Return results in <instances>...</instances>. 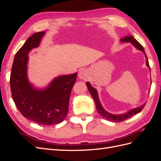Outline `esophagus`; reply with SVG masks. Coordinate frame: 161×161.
I'll list each match as a JSON object with an SVG mask.
<instances>
[{"label": "esophagus", "mask_w": 161, "mask_h": 161, "mask_svg": "<svg viewBox=\"0 0 161 161\" xmlns=\"http://www.w3.org/2000/svg\"><path fill=\"white\" fill-rule=\"evenodd\" d=\"M87 76H88V72L85 70H80L79 72V79H86Z\"/></svg>", "instance_id": "34e87169"}]
</instances>
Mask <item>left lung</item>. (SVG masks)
<instances>
[{
	"instance_id": "left-lung-1",
	"label": "left lung",
	"mask_w": 161,
	"mask_h": 161,
	"mask_svg": "<svg viewBox=\"0 0 161 161\" xmlns=\"http://www.w3.org/2000/svg\"><path fill=\"white\" fill-rule=\"evenodd\" d=\"M121 42H130L131 44H132L134 46H135L136 48H137L138 50L142 51L145 55L146 57V60H147V66L150 69V67L149 66V63H148V60L147 54H146L145 51L143 46L140 44V43L136 40V39L132 36H125L124 38L121 39ZM86 85L88 87V89L90 92V93L91 95V96L93 98L95 102V105H96V108L97 109V112L98 114L103 118L104 119H105L106 120H108L110 121H113V122H120V121H123L125 119H127L130 118H131V116L137 114L139 112H140L142 110V109L144 108V105H146V103H144V105H142V106L139 107V108H134L130 110L128 112L124 114H120V115H114V114H111L108 113V111H106L103 107L101 106V103L99 99V97H98V93H97V90L92 87L91 84L89 83V82H87L86 83Z\"/></svg>"
}]
</instances>
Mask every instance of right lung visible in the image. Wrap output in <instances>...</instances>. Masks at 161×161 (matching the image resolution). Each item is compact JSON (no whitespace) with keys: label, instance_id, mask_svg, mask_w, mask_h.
<instances>
[{"label":"right lung","instance_id":"add662e5","mask_svg":"<svg viewBox=\"0 0 161 161\" xmlns=\"http://www.w3.org/2000/svg\"><path fill=\"white\" fill-rule=\"evenodd\" d=\"M44 34V31L33 34L16 53L10 85L12 98L25 118L39 124L52 125L59 124L66 118L77 73L56 77L45 89H36L29 82L28 53L38 47Z\"/></svg>","mask_w":161,"mask_h":161}]
</instances>
